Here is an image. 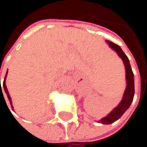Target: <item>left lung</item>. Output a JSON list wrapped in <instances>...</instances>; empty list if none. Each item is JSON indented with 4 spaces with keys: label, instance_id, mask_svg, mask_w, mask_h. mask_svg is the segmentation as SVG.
Segmentation results:
<instances>
[{
    "label": "left lung",
    "instance_id": "obj_1",
    "mask_svg": "<svg viewBox=\"0 0 147 147\" xmlns=\"http://www.w3.org/2000/svg\"><path fill=\"white\" fill-rule=\"evenodd\" d=\"M106 42L109 45V47L111 49H113L118 55V56L123 60V63L125 67V79H126V88L123 92V96L121 102L109 115H107L105 117L99 120V122H100L102 124H110L119 119L124 114V112L129 108V106H131L134 98L135 90H134V75L127 55L123 53L122 48L118 45L109 40H107Z\"/></svg>",
    "mask_w": 147,
    "mask_h": 147
}]
</instances>
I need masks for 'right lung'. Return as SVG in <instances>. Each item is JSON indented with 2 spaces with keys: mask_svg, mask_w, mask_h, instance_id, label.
I'll return each mask as SVG.
<instances>
[{
  "mask_svg": "<svg viewBox=\"0 0 147 147\" xmlns=\"http://www.w3.org/2000/svg\"><path fill=\"white\" fill-rule=\"evenodd\" d=\"M7 74H8V71H7V73H6V76H5V78H4V81H3V88H4V91H5V92H6V94H7V96H8V99H9V102H10V104H11L12 109H13V106H12V100H11V98H10V96H9V91H8L7 86H6V78H7ZM0 83H1V78H0ZM1 92H2L1 88ZM2 95H3V94H2ZM3 98H4V97H3Z\"/></svg>",
  "mask_w": 147,
  "mask_h": 147,
  "instance_id": "1",
  "label": "right lung"
}]
</instances>
